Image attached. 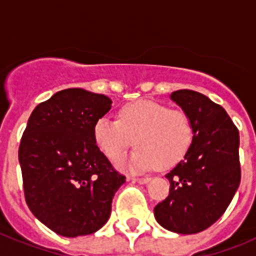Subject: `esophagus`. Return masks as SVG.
Masks as SVG:
<instances>
[{
  "mask_svg": "<svg viewBox=\"0 0 256 256\" xmlns=\"http://www.w3.org/2000/svg\"><path fill=\"white\" fill-rule=\"evenodd\" d=\"M130 180H133L134 182H138V183H142V184H144V183L150 182L151 178L150 177H136V178H130Z\"/></svg>",
  "mask_w": 256,
  "mask_h": 256,
  "instance_id": "esophagus-1",
  "label": "esophagus"
}]
</instances>
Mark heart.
Instances as JSON below:
<instances>
[{
    "instance_id": "heart-1",
    "label": "heart",
    "mask_w": 256,
    "mask_h": 256,
    "mask_svg": "<svg viewBox=\"0 0 256 256\" xmlns=\"http://www.w3.org/2000/svg\"><path fill=\"white\" fill-rule=\"evenodd\" d=\"M97 148L116 162L133 144L126 168L146 170L158 164L169 168L183 159L194 141V123L186 112L164 104L140 100L119 108L118 120L101 118L94 126Z\"/></svg>"
}]
</instances>
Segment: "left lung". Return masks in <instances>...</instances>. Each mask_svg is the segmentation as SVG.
Segmentation results:
<instances>
[{
    "mask_svg": "<svg viewBox=\"0 0 256 256\" xmlns=\"http://www.w3.org/2000/svg\"><path fill=\"white\" fill-rule=\"evenodd\" d=\"M170 97L191 116L194 141L184 159L165 176L169 195L154 214L165 230L192 234L214 224L238 188L240 134L224 108L205 94L180 90Z\"/></svg>",
    "mask_w": 256,
    "mask_h": 256,
    "instance_id": "obj_1",
    "label": "left lung"
}]
</instances>
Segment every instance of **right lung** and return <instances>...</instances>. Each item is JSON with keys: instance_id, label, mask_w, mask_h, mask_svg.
Returning a JSON list of instances; mask_svg holds the SVG:
<instances>
[{"instance_id": "right-lung-1", "label": "right lung", "mask_w": 256, "mask_h": 256, "mask_svg": "<svg viewBox=\"0 0 256 256\" xmlns=\"http://www.w3.org/2000/svg\"><path fill=\"white\" fill-rule=\"evenodd\" d=\"M110 108L105 94L68 88L36 106L22 133L19 162L26 205L61 236L100 230L126 182L94 138V124Z\"/></svg>"}]
</instances>
